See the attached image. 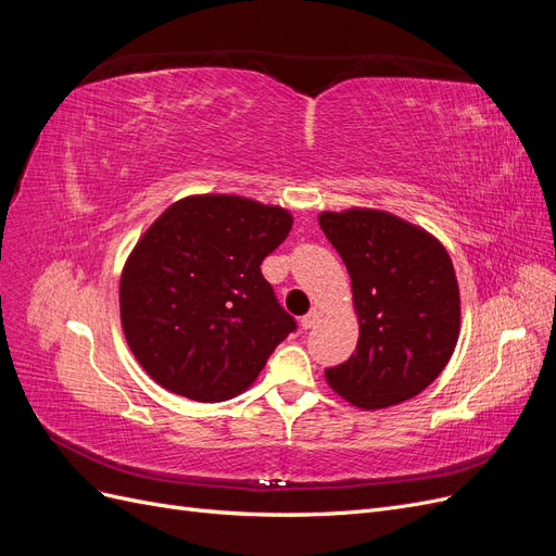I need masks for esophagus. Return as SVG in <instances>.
Here are the masks:
<instances>
[{"instance_id": "1", "label": "esophagus", "mask_w": 556, "mask_h": 556, "mask_svg": "<svg viewBox=\"0 0 556 556\" xmlns=\"http://www.w3.org/2000/svg\"><path fill=\"white\" fill-rule=\"evenodd\" d=\"M319 317H323V313L313 308L308 315L301 317V327H304V329H313V327L319 323Z\"/></svg>"}]
</instances>
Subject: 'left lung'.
Wrapping results in <instances>:
<instances>
[{
	"label": "left lung",
	"mask_w": 556,
	"mask_h": 556,
	"mask_svg": "<svg viewBox=\"0 0 556 556\" xmlns=\"http://www.w3.org/2000/svg\"><path fill=\"white\" fill-rule=\"evenodd\" d=\"M319 227L350 274L359 341L327 368L331 390L362 410L425 392L447 366L462 331L459 282L443 243L378 208L323 211Z\"/></svg>",
	"instance_id": "8db88e82"
}]
</instances>
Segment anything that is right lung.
<instances>
[{"instance_id": "right-lung-1", "label": "right lung", "mask_w": 556, "mask_h": 556, "mask_svg": "<svg viewBox=\"0 0 556 556\" xmlns=\"http://www.w3.org/2000/svg\"><path fill=\"white\" fill-rule=\"evenodd\" d=\"M292 213L239 194L178 199L134 245L121 276L131 355L164 390L213 403L245 392L296 323L262 276Z\"/></svg>"}]
</instances>
